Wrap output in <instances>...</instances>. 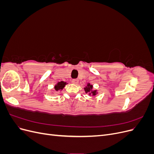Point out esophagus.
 <instances>
[{
  "instance_id": "esophagus-1",
  "label": "esophagus",
  "mask_w": 154,
  "mask_h": 154,
  "mask_svg": "<svg viewBox=\"0 0 154 154\" xmlns=\"http://www.w3.org/2000/svg\"><path fill=\"white\" fill-rule=\"evenodd\" d=\"M72 83H74V84H77L78 83V79H73V80H72Z\"/></svg>"
}]
</instances>
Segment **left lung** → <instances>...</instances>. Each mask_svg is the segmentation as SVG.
Listing matches in <instances>:
<instances>
[{
  "instance_id": "obj_1",
  "label": "left lung",
  "mask_w": 154,
  "mask_h": 154,
  "mask_svg": "<svg viewBox=\"0 0 154 154\" xmlns=\"http://www.w3.org/2000/svg\"><path fill=\"white\" fill-rule=\"evenodd\" d=\"M92 85L90 84V83H88L87 85V87L85 88H84L85 91L86 93L88 92L89 93V94H92L93 96H95L97 94V91L96 90H92Z\"/></svg>"
}]
</instances>
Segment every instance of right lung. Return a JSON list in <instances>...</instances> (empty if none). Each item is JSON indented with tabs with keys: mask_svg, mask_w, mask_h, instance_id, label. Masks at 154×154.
Instances as JSON below:
<instances>
[{
	"mask_svg": "<svg viewBox=\"0 0 154 154\" xmlns=\"http://www.w3.org/2000/svg\"><path fill=\"white\" fill-rule=\"evenodd\" d=\"M66 84H67V83L66 82H63V81L58 82L57 84H56L54 86V89L57 91H58L59 90H62L63 87H65V85H66Z\"/></svg>",
	"mask_w": 154,
	"mask_h": 154,
	"instance_id": "add662e5",
	"label": "right lung"
}]
</instances>
